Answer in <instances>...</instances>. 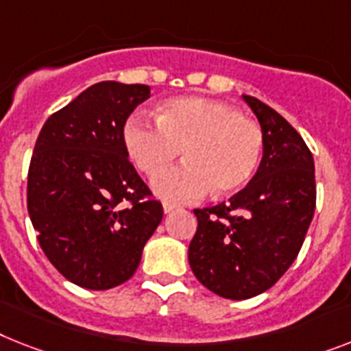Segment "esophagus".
I'll use <instances>...</instances> for the list:
<instances>
[{
  "label": "esophagus",
  "instance_id": "1",
  "mask_svg": "<svg viewBox=\"0 0 351 351\" xmlns=\"http://www.w3.org/2000/svg\"><path fill=\"white\" fill-rule=\"evenodd\" d=\"M173 210H178V204H173V202H169V201L163 202V211H165V213H172Z\"/></svg>",
  "mask_w": 351,
  "mask_h": 351
}]
</instances>
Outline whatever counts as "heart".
I'll list each match as a JSON object with an SVG mask.
<instances>
[{"instance_id": "b5f03b06", "label": "heart", "mask_w": 351, "mask_h": 351, "mask_svg": "<svg viewBox=\"0 0 351 351\" xmlns=\"http://www.w3.org/2000/svg\"><path fill=\"white\" fill-rule=\"evenodd\" d=\"M123 143L136 169L149 178L163 172L182 150L186 163L154 179L156 193L186 202L228 195L244 188L258 169L263 130L230 104L184 97L165 104L156 120L132 114L123 125Z\"/></svg>"}]
</instances>
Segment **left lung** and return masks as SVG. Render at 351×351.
Here are the masks:
<instances>
[{
  "label": "left lung",
  "mask_w": 351,
  "mask_h": 351,
  "mask_svg": "<svg viewBox=\"0 0 351 351\" xmlns=\"http://www.w3.org/2000/svg\"><path fill=\"white\" fill-rule=\"evenodd\" d=\"M263 130L254 178L228 202L197 208L188 260L199 282L228 300H247L287 273L315 210L314 158L285 118L244 95Z\"/></svg>",
  "instance_id": "left-lung-1"
}]
</instances>
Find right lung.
I'll return each mask as SVG.
<instances>
[{
  "label": "right lung",
  "instance_id": "obj_1",
  "mask_svg": "<svg viewBox=\"0 0 351 351\" xmlns=\"http://www.w3.org/2000/svg\"><path fill=\"white\" fill-rule=\"evenodd\" d=\"M149 97L145 84L98 82L53 112L36 141L28 215L46 258L84 289L127 282L163 219L123 143L127 118Z\"/></svg>",
  "mask_w": 351,
  "mask_h": 351
}]
</instances>
